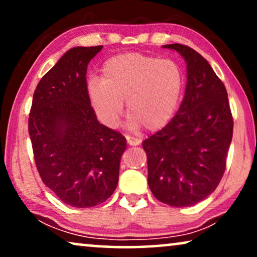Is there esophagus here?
Here are the masks:
<instances>
[{
  "mask_svg": "<svg viewBox=\"0 0 257 257\" xmlns=\"http://www.w3.org/2000/svg\"><path fill=\"white\" fill-rule=\"evenodd\" d=\"M126 140H127V144H128L130 146H138V145H140V139H137V138H133V137L127 136V137H126Z\"/></svg>",
  "mask_w": 257,
  "mask_h": 257,
  "instance_id": "esophagus-1",
  "label": "esophagus"
}]
</instances>
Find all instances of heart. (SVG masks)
<instances>
[{
	"label": "heart",
	"mask_w": 257,
	"mask_h": 257,
	"mask_svg": "<svg viewBox=\"0 0 257 257\" xmlns=\"http://www.w3.org/2000/svg\"><path fill=\"white\" fill-rule=\"evenodd\" d=\"M184 83L177 62L128 52L104 63L101 79L87 83V96L97 117L107 127L119 125L126 100L130 128L144 125L149 131H157L174 117Z\"/></svg>",
	"instance_id": "obj_1"
}]
</instances>
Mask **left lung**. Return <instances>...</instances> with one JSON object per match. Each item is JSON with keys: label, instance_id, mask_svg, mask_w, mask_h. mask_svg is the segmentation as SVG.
Returning a JSON list of instances; mask_svg holds the SVG:
<instances>
[{"label": "left lung", "instance_id": "obj_1", "mask_svg": "<svg viewBox=\"0 0 257 257\" xmlns=\"http://www.w3.org/2000/svg\"><path fill=\"white\" fill-rule=\"evenodd\" d=\"M186 62L185 96L163 130L144 140L147 181L159 201L187 207L202 201L219 185L233 138V117L223 83L192 48L167 44Z\"/></svg>", "mask_w": 257, "mask_h": 257}]
</instances>
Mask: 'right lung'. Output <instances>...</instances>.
Returning <instances> with one entry per match:
<instances>
[{
    "label": "right lung",
    "instance_id": "1",
    "mask_svg": "<svg viewBox=\"0 0 257 257\" xmlns=\"http://www.w3.org/2000/svg\"><path fill=\"white\" fill-rule=\"evenodd\" d=\"M103 49L75 47L35 90L29 136L44 185L63 202L94 207L117 188L125 137L98 121L87 96L86 69Z\"/></svg>",
    "mask_w": 257,
    "mask_h": 257
}]
</instances>
